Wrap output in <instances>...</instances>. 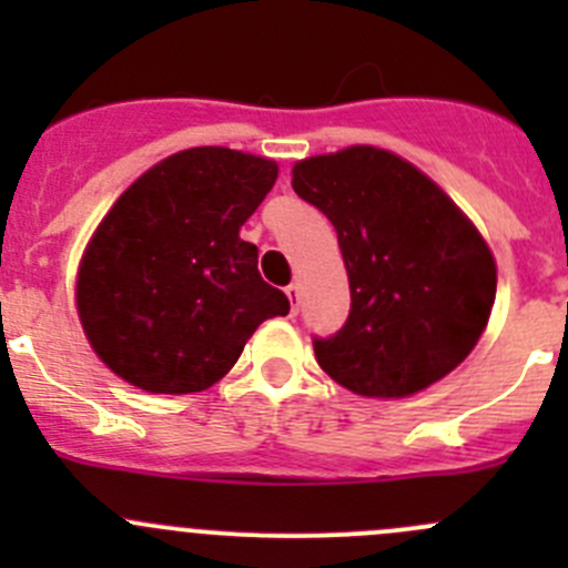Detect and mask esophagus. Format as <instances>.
<instances>
[{
    "label": "esophagus",
    "instance_id": "1",
    "mask_svg": "<svg viewBox=\"0 0 568 568\" xmlns=\"http://www.w3.org/2000/svg\"><path fill=\"white\" fill-rule=\"evenodd\" d=\"M285 296H288V302H291V313L296 316V311H300V300H302L300 283H291L288 288H285Z\"/></svg>",
    "mask_w": 568,
    "mask_h": 568
}]
</instances>
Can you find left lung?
<instances>
[{
    "label": "left lung",
    "instance_id": "1",
    "mask_svg": "<svg viewBox=\"0 0 568 568\" xmlns=\"http://www.w3.org/2000/svg\"><path fill=\"white\" fill-rule=\"evenodd\" d=\"M291 186L335 225L352 313L316 359L365 398L415 395L467 359L489 324L497 263L467 214L398 153L302 159Z\"/></svg>",
    "mask_w": 568,
    "mask_h": 568
}]
</instances>
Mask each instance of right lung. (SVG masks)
I'll use <instances>...</instances> for the list:
<instances>
[{"mask_svg":"<svg viewBox=\"0 0 568 568\" xmlns=\"http://www.w3.org/2000/svg\"><path fill=\"white\" fill-rule=\"evenodd\" d=\"M277 162L205 145L145 170L106 211L77 272V313L101 363L145 393L209 390L252 332L291 311L239 236Z\"/></svg>","mask_w":568,"mask_h":568,"instance_id":"obj_1","label":"right lung"}]
</instances>
